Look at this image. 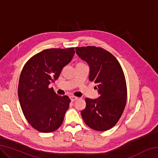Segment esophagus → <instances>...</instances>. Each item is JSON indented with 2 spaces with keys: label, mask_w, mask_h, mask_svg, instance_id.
I'll use <instances>...</instances> for the list:
<instances>
[{
  "label": "esophagus",
  "mask_w": 158,
  "mask_h": 158,
  "mask_svg": "<svg viewBox=\"0 0 158 158\" xmlns=\"http://www.w3.org/2000/svg\"><path fill=\"white\" fill-rule=\"evenodd\" d=\"M69 98H70V100H71L72 102H74V101H75L77 100H78V98L75 97V96H73V95L70 96V97H69Z\"/></svg>",
  "instance_id": "34e87169"
}]
</instances>
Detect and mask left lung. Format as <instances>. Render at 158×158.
I'll list each match as a JSON object with an SVG mask.
<instances>
[{
	"label": "left lung",
	"instance_id": "left-lung-1",
	"mask_svg": "<svg viewBox=\"0 0 158 158\" xmlns=\"http://www.w3.org/2000/svg\"><path fill=\"white\" fill-rule=\"evenodd\" d=\"M76 53L90 68L89 80L96 84L100 97L85 98L81 111L88 126L97 131H106L117 123L127 100L126 81L121 65L111 53L94 46L76 47Z\"/></svg>",
	"mask_w": 158,
	"mask_h": 158
}]
</instances>
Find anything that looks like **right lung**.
<instances>
[{
  "mask_svg": "<svg viewBox=\"0 0 158 158\" xmlns=\"http://www.w3.org/2000/svg\"><path fill=\"white\" fill-rule=\"evenodd\" d=\"M74 53V47L45 49L23 66L19 81V100L26 120L40 132H53L63 123L70 99L58 95L49 85L58 78Z\"/></svg>",
  "mask_w": 158,
  "mask_h": 158,
  "instance_id": "obj_1",
  "label": "right lung"
}]
</instances>
